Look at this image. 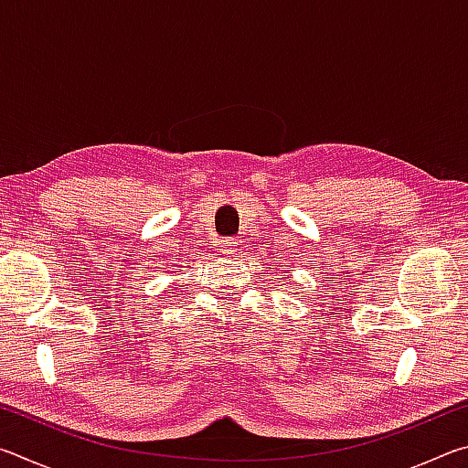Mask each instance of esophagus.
<instances>
[{"label":"esophagus","mask_w":468,"mask_h":468,"mask_svg":"<svg viewBox=\"0 0 468 468\" xmlns=\"http://www.w3.org/2000/svg\"><path fill=\"white\" fill-rule=\"evenodd\" d=\"M218 248L223 253H233L237 250V241L235 239H223V241H218Z\"/></svg>","instance_id":"34e87169"}]
</instances>
